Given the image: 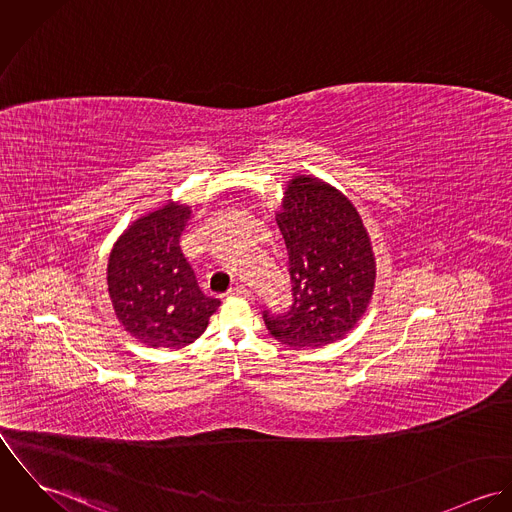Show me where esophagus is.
I'll return each instance as SVG.
<instances>
[{
	"instance_id": "esophagus-1",
	"label": "esophagus",
	"mask_w": 512,
	"mask_h": 512,
	"mask_svg": "<svg viewBox=\"0 0 512 512\" xmlns=\"http://www.w3.org/2000/svg\"><path fill=\"white\" fill-rule=\"evenodd\" d=\"M228 293L230 295H240V297H250V290L246 286H234Z\"/></svg>"
}]
</instances>
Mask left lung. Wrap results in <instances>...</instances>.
<instances>
[{
    "label": "left lung",
    "mask_w": 512,
    "mask_h": 512,
    "mask_svg": "<svg viewBox=\"0 0 512 512\" xmlns=\"http://www.w3.org/2000/svg\"><path fill=\"white\" fill-rule=\"evenodd\" d=\"M276 222L290 256V311H264L268 331L293 349L343 339L365 315L376 262L355 205L329 183L295 175Z\"/></svg>",
    "instance_id": "1"
}]
</instances>
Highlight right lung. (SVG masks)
I'll list each match as a JSON object with an SVG mask.
<instances>
[{
  "label": "right lung",
  "instance_id": "1",
  "mask_svg": "<svg viewBox=\"0 0 512 512\" xmlns=\"http://www.w3.org/2000/svg\"><path fill=\"white\" fill-rule=\"evenodd\" d=\"M191 207L165 203L116 240L108 258V292L118 321L147 347L181 349L199 339L219 299L201 292L181 252Z\"/></svg>",
  "mask_w": 512,
  "mask_h": 512
}]
</instances>
